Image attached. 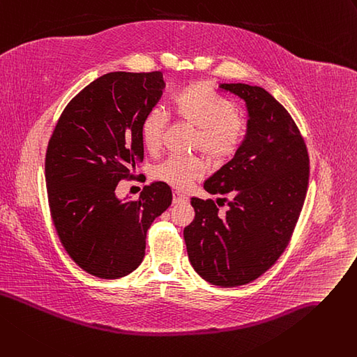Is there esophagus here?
<instances>
[{"instance_id": "obj_1", "label": "esophagus", "mask_w": 357, "mask_h": 357, "mask_svg": "<svg viewBox=\"0 0 357 357\" xmlns=\"http://www.w3.org/2000/svg\"><path fill=\"white\" fill-rule=\"evenodd\" d=\"M188 201V197L179 191H175L174 192V204H181V202H185Z\"/></svg>"}]
</instances>
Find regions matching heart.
Segmentation results:
<instances>
[{"instance_id":"heart-1","label":"heart","mask_w":357,"mask_h":357,"mask_svg":"<svg viewBox=\"0 0 357 357\" xmlns=\"http://www.w3.org/2000/svg\"><path fill=\"white\" fill-rule=\"evenodd\" d=\"M172 110L181 121L197 130L195 145L212 160L224 162L240 148L243 122L232 102L220 96L205 83L181 89L172 98ZM166 116L152 109L142 122V140L149 151L160 146ZM206 172V163L198 156H169L155 171V176L168 185L186 189Z\"/></svg>"}]
</instances>
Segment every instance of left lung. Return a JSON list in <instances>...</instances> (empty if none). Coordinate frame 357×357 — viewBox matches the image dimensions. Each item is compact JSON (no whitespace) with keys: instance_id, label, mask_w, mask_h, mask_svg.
Here are the masks:
<instances>
[{"instance_id":"left-lung-1","label":"left lung","mask_w":357,"mask_h":357,"mask_svg":"<svg viewBox=\"0 0 357 357\" xmlns=\"http://www.w3.org/2000/svg\"><path fill=\"white\" fill-rule=\"evenodd\" d=\"M245 102L247 133L234 158L204 182L225 201L192 198L194 221L183 238L194 270L221 287L248 284L264 274L289 245L308 185V153L290 113L259 86L224 83Z\"/></svg>"}]
</instances>
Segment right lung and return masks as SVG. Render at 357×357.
Returning <instances> with one entry per match:
<instances>
[{
  "instance_id": "1",
  "label": "right lung",
  "mask_w": 357,
  "mask_h": 357,
  "mask_svg": "<svg viewBox=\"0 0 357 357\" xmlns=\"http://www.w3.org/2000/svg\"><path fill=\"white\" fill-rule=\"evenodd\" d=\"M163 87L160 71L103 75L66 106L49 142L45 183L56 231L71 259L94 277L135 271L149 227L172 204L160 181L136 201L116 195L119 181L144 160L142 122Z\"/></svg>"
}]
</instances>
